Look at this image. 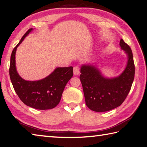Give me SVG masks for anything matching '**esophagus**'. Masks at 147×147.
I'll return each instance as SVG.
<instances>
[{
  "mask_svg": "<svg viewBox=\"0 0 147 147\" xmlns=\"http://www.w3.org/2000/svg\"><path fill=\"white\" fill-rule=\"evenodd\" d=\"M74 75H76V76H77V75H79V72H80V68L79 67V66H75L74 67Z\"/></svg>",
  "mask_w": 147,
  "mask_h": 147,
  "instance_id": "34e87169",
  "label": "esophagus"
}]
</instances>
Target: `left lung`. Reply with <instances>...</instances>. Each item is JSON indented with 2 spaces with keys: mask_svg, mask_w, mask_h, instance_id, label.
Masks as SVG:
<instances>
[{
  "mask_svg": "<svg viewBox=\"0 0 147 147\" xmlns=\"http://www.w3.org/2000/svg\"><path fill=\"white\" fill-rule=\"evenodd\" d=\"M120 45L128 56V61L125 70L119 76L106 78L95 66H81L80 80L86 104L93 111H108L120 106L131 90L135 74L133 56L130 47L122 39Z\"/></svg>",
  "mask_w": 147,
  "mask_h": 147,
  "instance_id": "obj_1",
  "label": "left lung"
}]
</instances>
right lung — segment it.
Masks as SVG:
<instances>
[{
  "instance_id": "obj_1",
  "label": "right lung",
  "mask_w": 147,
  "mask_h": 147,
  "mask_svg": "<svg viewBox=\"0 0 147 147\" xmlns=\"http://www.w3.org/2000/svg\"><path fill=\"white\" fill-rule=\"evenodd\" d=\"M32 30L29 29L13 50L11 55L9 76L13 86L24 103L36 109L54 108L59 103L66 84L73 76V67H58L49 76L39 81H26L17 73L15 54L18 46Z\"/></svg>"
}]
</instances>
